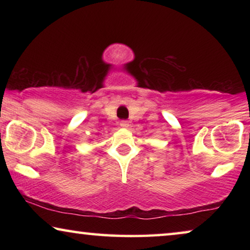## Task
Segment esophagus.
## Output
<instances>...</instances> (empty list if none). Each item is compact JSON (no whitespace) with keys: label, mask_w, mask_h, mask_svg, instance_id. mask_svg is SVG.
I'll use <instances>...</instances> for the list:
<instances>
[{"label":"esophagus","mask_w":250,"mask_h":250,"mask_svg":"<svg viewBox=\"0 0 250 250\" xmlns=\"http://www.w3.org/2000/svg\"><path fill=\"white\" fill-rule=\"evenodd\" d=\"M119 125H121V127H123V128H127L129 126V123L127 121H122L121 123H119Z\"/></svg>","instance_id":"1"}]
</instances>
